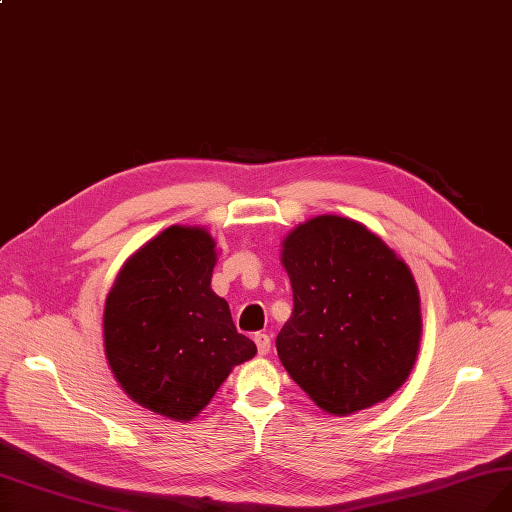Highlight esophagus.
Segmentation results:
<instances>
[{
    "label": "esophagus",
    "mask_w": 512,
    "mask_h": 512,
    "mask_svg": "<svg viewBox=\"0 0 512 512\" xmlns=\"http://www.w3.org/2000/svg\"><path fill=\"white\" fill-rule=\"evenodd\" d=\"M253 340H255V344H257L259 355H267V353H270V346H272V338H270V336L263 334V332H257Z\"/></svg>",
    "instance_id": "1"
}]
</instances>
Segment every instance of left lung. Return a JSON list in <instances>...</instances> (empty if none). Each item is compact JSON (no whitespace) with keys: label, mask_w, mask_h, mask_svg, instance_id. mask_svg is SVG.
I'll list each match as a JSON object with an SVG mask.
<instances>
[{"label":"left lung","mask_w":512,"mask_h":512,"mask_svg":"<svg viewBox=\"0 0 512 512\" xmlns=\"http://www.w3.org/2000/svg\"><path fill=\"white\" fill-rule=\"evenodd\" d=\"M282 263L294 309L278 357L317 407L355 413L405 384L421 338L419 292L380 236L319 215L286 236Z\"/></svg>","instance_id":"8db88e82"}]
</instances>
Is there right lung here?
<instances>
[{
    "instance_id": "add662e5",
    "label": "right lung",
    "mask_w": 512,
    "mask_h": 512,
    "mask_svg": "<svg viewBox=\"0 0 512 512\" xmlns=\"http://www.w3.org/2000/svg\"><path fill=\"white\" fill-rule=\"evenodd\" d=\"M215 242L172 226L134 253L105 301V355L141 407L188 421L257 346L211 290Z\"/></svg>"
}]
</instances>
